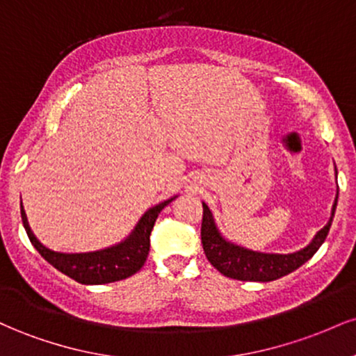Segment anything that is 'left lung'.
<instances>
[{"mask_svg":"<svg viewBox=\"0 0 356 356\" xmlns=\"http://www.w3.org/2000/svg\"><path fill=\"white\" fill-rule=\"evenodd\" d=\"M338 201V195H337ZM337 201L333 204L332 218L328 224L318 231L314 239L301 251L291 252V254H269V252H257L251 249L236 246L220 236L216 227L214 218H212L209 207L202 204V226H201V239L206 257L220 275L232 277V280L241 281H275L277 277L289 275L295 269L303 266L308 259H312L314 252L320 249L328 236L332 220L337 209Z\"/></svg>","mask_w":356,"mask_h":356,"instance_id":"8db88e82","label":"left lung"}]
</instances>
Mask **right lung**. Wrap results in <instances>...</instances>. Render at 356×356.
Listing matches in <instances>:
<instances>
[{
    "label": "right lung",
    "mask_w": 356,
    "mask_h": 356,
    "mask_svg": "<svg viewBox=\"0 0 356 356\" xmlns=\"http://www.w3.org/2000/svg\"><path fill=\"white\" fill-rule=\"evenodd\" d=\"M172 199L164 201L152 207L142 216L136 229L125 241L117 246L102 249L95 252H79V254H67V252H55L44 248L28 226L26 214L22 206V220L28 238L33 244L36 251L42 254L53 268L67 275L72 280L79 281L81 284H105L113 281L125 280V277L136 275L144 266L150 249V232L161 211L164 209Z\"/></svg>",
    "instance_id": "add662e5"
}]
</instances>
